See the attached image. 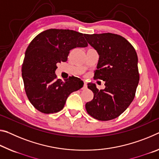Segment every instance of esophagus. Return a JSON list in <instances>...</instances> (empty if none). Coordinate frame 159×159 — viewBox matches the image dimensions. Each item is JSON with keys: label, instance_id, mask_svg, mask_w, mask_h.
Wrapping results in <instances>:
<instances>
[{"label": "esophagus", "instance_id": "1", "mask_svg": "<svg viewBox=\"0 0 159 159\" xmlns=\"http://www.w3.org/2000/svg\"><path fill=\"white\" fill-rule=\"evenodd\" d=\"M87 89V83L85 82V81H84V86H83V88H82V89Z\"/></svg>", "mask_w": 159, "mask_h": 159}]
</instances>
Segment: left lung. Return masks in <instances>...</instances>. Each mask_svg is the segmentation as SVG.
<instances>
[{
  "instance_id": "obj_1",
  "label": "left lung",
  "mask_w": 159,
  "mask_h": 159,
  "mask_svg": "<svg viewBox=\"0 0 159 159\" xmlns=\"http://www.w3.org/2000/svg\"><path fill=\"white\" fill-rule=\"evenodd\" d=\"M84 37L100 56L94 79L105 82L103 90L92 83L88 84L94 96L85 104V109L98 120H113L124 112L134 98L139 80L137 52L119 34L107 32L85 34Z\"/></svg>"
}]
</instances>
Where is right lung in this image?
<instances>
[{
	"instance_id": "add662e5",
	"label": "right lung",
	"mask_w": 159,
	"mask_h": 159,
	"mask_svg": "<svg viewBox=\"0 0 159 159\" xmlns=\"http://www.w3.org/2000/svg\"><path fill=\"white\" fill-rule=\"evenodd\" d=\"M84 35L74 30L49 29L37 34L27 47L22 76L27 98L38 111H61L70 93L84 86L74 75L63 82L55 74L57 63L66 61L70 49L88 46Z\"/></svg>"
}]
</instances>
